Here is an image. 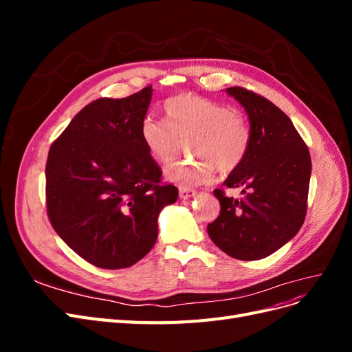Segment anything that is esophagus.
Here are the masks:
<instances>
[{
  "instance_id": "1",
  "label": "esophagus",
  "mask_w": 352,
  "mask_h": 352,
  "mask_svg": "<svg viewBox=\"0 0 352 352\" xmlns=\"http://www.w3.org/2000/svg\"><path fill=\"white\" fill-rule=\"evenodd\" d=\"M195 194H197V190H195V189H190V188H182V186L179 188V197L182 198V199L192 198V197H195Z\"/></svg>"
}]
</instances>
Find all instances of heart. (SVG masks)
Returning <instances> with one entry per match:
<instances>
[{
    "label": "heart",
    "mask_w": 352,
    "mask_h": 352,
    "mask_svg": "<svg viewBox=\"0 0 352 352\" xmlns=\"http://www.w3.org/2000/svg\"><path fill=\"white\" fill-rule=\"evenodd\" d=\"M166 120L146 117L141 124V140L150 155L160 163H170L182 142L198 157L194 162L168 166L166 177L182 188L208 184L216 168L223 175L236 170L247 157L251 129L245 117L229 105L194 94H180L164 104Z\"/></svg>",
    "instance_id": "heart-1"
}]
</instances>
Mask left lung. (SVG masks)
<instances>
[{"mask_svg":"<svg viewBox=\"0 0 352 352\" xmlns=\"http://www.w3.org/2000/svg\"><path fill=\"white\" fill-rule=\"evenodd\" d=\"M226 92L248 114L251 144L241 166L223 184L242 189L243 197L236 199L214 189L220 214L208 223L207 232L230 257L252 261L269 257L300 232L311 158L289 117L272 101L241 87Z\"/></svg>","mask_w":352,"mask_h":352,"instance_id":"left-lung-1","label":"left lung"}]
</instances>
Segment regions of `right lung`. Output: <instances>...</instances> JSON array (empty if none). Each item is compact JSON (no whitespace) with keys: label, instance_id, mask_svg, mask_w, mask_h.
I'll list each match as a JSON object with an SVG mask.
<instances>
[{"label":"right lung","instance_id":"right-lung-1","mask_svg":"<svg viewBox=\"0 0 352 352\" xmlns=\"http://www.w3.org/2000/svg\"><path fill=\"white\" fill-rule=\"evenodd\" d=\"M153 87L82 109L52 142L47 212L58 236L100 269L144 258L158 236L160 211L177 199L141 140Z\"/></svg>","mask_w":352,"mask_h":352}]
</instances>
